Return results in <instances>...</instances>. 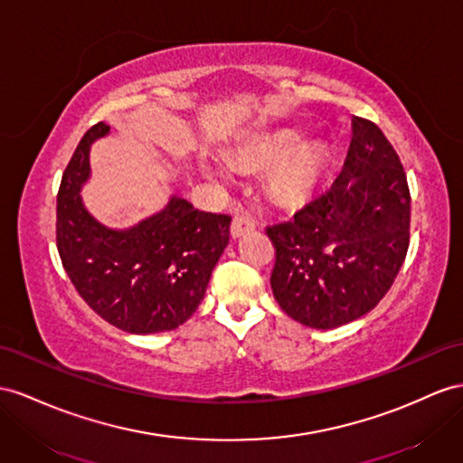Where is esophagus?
Returning <instances> with one entry per match:
<instances>
[{"label": "esophagus", "mask_w": 463, "mask_h": 463, "mask_svg": "<svg viewBox=\"0 0 463 463\" xmlns=\"http://www.w3.org/2000/svg\"><path fill=\"white\" fill-rule=\"evenodd\" d=\"M256 229V222L254 219H250L248 215H236L232 219V227H231V234L232 239H241L242 234L246 232H252Z\"/></svg>", "instance_id": "34e87169"}]
</instances>
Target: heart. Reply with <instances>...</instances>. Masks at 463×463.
I'll use <instances>...</instances> for the list:
<instances>
[{"label":"heart","mask_w":463,"mask_h":463,"mask_svg":"<svg viewBox=\"0 0 463 463\" xmlns=\"http://www.w3.org/2000/svg\"><path fill=\"white\" fill-rule=\"evenodd\" d=\"M299 128H276L248 135L229 158L248 172L266 170V192L281 207H298L309 201L321 185L328 165V148L318 140H301ZM211 172L224 175V165L213 164Z\"/></svg>","instance_id":"1"}]
</instances>
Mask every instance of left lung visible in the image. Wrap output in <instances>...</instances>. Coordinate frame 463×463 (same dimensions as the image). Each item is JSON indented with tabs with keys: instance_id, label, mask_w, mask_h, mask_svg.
<instances>
[{
	"instance_id": "left-lung-1",
	"label": "left lung",
	"mask_w": 463,
	"mask_h": 463,
	"mask_svg": "<svg viewBox=\"0 0 463 463\" xmlns=\"http://www.w3.org/2000/svg\"><path fill=\"white\" fill-rule=\"evenodd\" d=\"M407 175L379 127L352 117L340 175L288 222L276 246L271 291L293 321L328 330L370 313L393 286L409 248Z\"/></svg>"
}]
</instances>
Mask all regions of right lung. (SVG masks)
<instances>
[{
    "mask_svg": "<svg viewBox=\"0 0 463 463\" xmlns=\"http://www.w3.org/2000/svg\"><path fill=\"white\" fill-rule=\"evenodd\" d=\"M109 133V125H93L64 170L56 201L58 254L81 299L109 325L130 335L174 330L205 298L211 271L229 244L231 217L170 195L164 209L133 227L99 222L81 187L91 175V145Z\"/></svg>",
    "mask_w": 463,
    "mask_h": 463,
    "instance_id": "1",
    "label": "right lung"
}]
</instances>
